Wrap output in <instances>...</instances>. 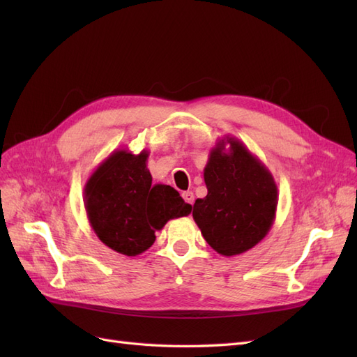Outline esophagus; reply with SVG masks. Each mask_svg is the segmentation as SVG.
<instances>
[{
	"instance_id": "esophagus-1",
	"label": "esophagus",
	"mask_w": 357,
	"mask_h": 357,
	"mask_svg": "<svg viewBox=\"0 0 357 357\" xmlns=\"http://www.w3.org/2000/svg\"><path fill=\"white\" fill-rule=\"evenodd\" d=\"M181 197H183V199H185L188 204H193V201H195V195H193V193L190 192V190H188V192H183L181 193Z\"/></svg>"
}]
</instances>
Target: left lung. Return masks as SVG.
<instances>
[{"mask_svg":"<svg viewBox=\"0 0 357 357\" xmlns=\"http://www.w3.org/2000/svg\"><path fill=\"white\" fill-rule=\"evenodd\" d=\"M207 197L193 204V220L222 256H235L261 243L275 220L278 192L269 169L235 137L210 150L204 168Z\"/></svg>","mask_w":357,"mask_h":357,"instance_id":"8db88e82","label":"left lung"}]
</instances>
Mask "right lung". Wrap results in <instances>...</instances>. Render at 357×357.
Returning <instances> with one entry per match:
<instances>
[{
    "instance_id": "1",
    "label": "right lung",
    "mask_w": 357,
    "mask_h": 357,
    "mask_svg": "<svg viewBox=\"0 0 357 357\" xmlns=\"http://www.w3.org/2000/svg\"><path fill=\"white\" fill-rule=\"evenodd\" d=\"M149 152L121 149L96 167L84 185V208L91 228L112 250L137 256L156 240L171 219L190 214L192 205L168 185H152Z\"/></svg>"
}]
</instances>
